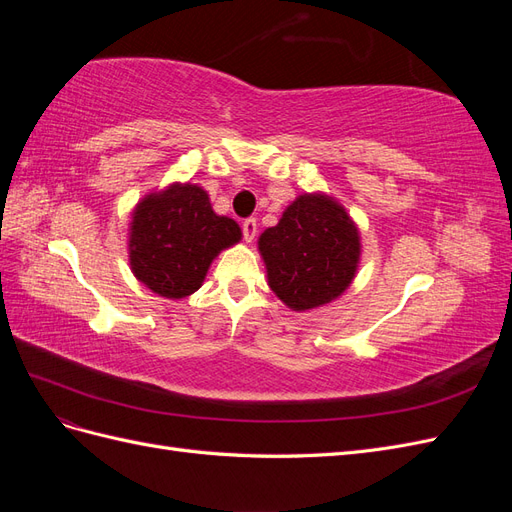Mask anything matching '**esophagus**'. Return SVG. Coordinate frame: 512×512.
Here are the masks:
<instances>
[{
	"label": "esophagus",
	"mask_w": 512,
	"mask_h": 512,
	"mask_svg": "<svg viewBox=\"0 0 512 512\" xmlns=\"http://www.w3.org/2000/svg\"><path fill=\"white\" fill-rule=\"evenodd\" d=\"M241 228H243V237H245V241H247V243H252V241H254V237H256V232H258L256 218H247V220H243Z\"/></svg>",
	"instance_id": "34e87169"
}]
</instances>
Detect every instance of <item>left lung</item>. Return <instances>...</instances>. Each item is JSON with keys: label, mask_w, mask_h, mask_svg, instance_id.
Returning <instances> with one entry per match:
<instances>
[{"label": "left lung", "mask_w": 512, "mask_h": 512, "mask_svg": "<svg viewBox=\"0 0 512 512\" xmlns=\"http://www.w3.org/2000/svg\"><path fill=\"white\" fill-rule=\"evenodd\" d=\"M269 286L294 312L331 303L359 267V230L331 196L303 194L258 239Z\"/></svg>", "instance_id": "obj_1"}]
</instances>
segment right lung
<instances>
[{"instance_id": "1", "label": "right lung", "mask_w": 512, "mask_h": 512, "mask_svg": "<svg viewBox=\"0 0 512 512\" xmlns=\"http://www.w3.org/2000/svg\"><path fill=\"white\" fill-rule=\"evenodd\" d=\"M239 239V224L215 213L203 188L175 183L136 205L130 265L149 290L183 299L203 284L211 260Z\"/></svg>"}]
</instances>
